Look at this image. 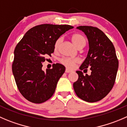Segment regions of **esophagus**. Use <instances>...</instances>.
Segmentation results:
<instances>
[{
  "mask_svg": "<svg viewBox=\"0 0 127 127\" xmlns=\"http://www.w3.org/2000/svg\"><path fill=\"white\" fill-rule=\"evenodd\" d=\"M65 72H66V73H69V72H72V70H71V69H69L66 68V71H65Z\"/></svg>",
  "mask_w": 127,
  "mask_h": 127,
  "instance_id": "obj_1",
  "label": "esophagus"
}]
</instances>
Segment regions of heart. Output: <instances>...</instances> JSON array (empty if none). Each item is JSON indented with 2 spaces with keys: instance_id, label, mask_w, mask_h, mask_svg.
<instances>
[{
  "instance_id": "heart-1",
  "label": "heart",
  "mask_w": 127,
  "mask_h": 127,
  "mask_svg": "<svg viewBox=\"0 0 127 127\" xmlns=\"http://www.w3.org/2000/svg\"><path fill=\"white\" fill-rule=\"evenodd\" d=\"M71 41L72 43L75 45L76 47L77 48H79L81 47H84L86 44V39L82 36V35L79 33H75L71 36ZM61 42V38L57 39L55 41V45H54V48L55 51L58 50L59 46H60V43ZM60 62L62 64L66 66V67L69 69H73L76 66V65L78 63L79 61L77 59L74 58H63L60 60Z\"/></svg>"
}]
</instances>
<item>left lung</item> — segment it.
<instances>
[{"instance_id": "1", "label": "left lung", "mask_w": 127, "mask_h": 127, "mask_svg": "<svg viewBox=\"0 0 127 127\" xmlns=\"http://www.w3.org/2000/svg\"><path fill=\"white\" fill-rule=\"evenodd\" d=\"M89 41L87 56L80 67L81 70L90 67L91 74L84 76L77 71L78 80L73 84L77 96L88 102H95L105 97L115 84L119 61L112 41L102 31L91 26H79Z\"/></svg>"}]
</instances>
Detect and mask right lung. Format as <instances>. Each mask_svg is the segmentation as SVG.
Instances as JSON below:
<instances>
[{"label":"right lung","mask_w":127,"mask_h":127,"mask_svg":"<svg viewBox=\"0 0 127 127\" xmlns=\"http://www.w3.org/2000/svg\"><path fill=\"white\" fill-rule=\"evenodd\" d=\"M72 28L68 25H39L30 29L17 45L12 72L20 92L28 101L41 104L55 93L65 67L53 64L45 72L42 63L54 52L56 40Z\"/></svg>","instance_id":"add662e5"}]
</instances>
